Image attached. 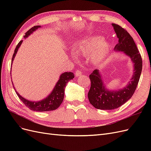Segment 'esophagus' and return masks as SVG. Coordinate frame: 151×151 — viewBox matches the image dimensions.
Here are the masks:
<instances>
[{
  "instance_id": "1",
  "label": "esophagus",
  "mask_w": 151,
  "mask_h": 151,
  "mask_svg": "<svg viewBox=\"0 0 151 151\" xmlns=\"http://www.w3.org/2000/svg\"><path fill=\"white\" fill-rule=\"evenodd\" d=\"M82 74H83V72H82L81 70H76V72H75V76H76V77H79Z\"/></svg>"
}]
</instances>
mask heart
<instances>
[{"instance_id": "1", "label": "heart", "mask_w": 151, "mask_h": 151, "mask_svg": "<svg viewBox=\"0 0 151 151\" xmlns=\"http://www.w3.org/2000/svg\"><path fill=\"white\" fill-rule=\"evenodd\" d=\"M110 48V43L104 41L101 36H97L79 42L74 52L76 54L88 57L93 64H98L106 58Z\"/></svg>"}]
</instances>
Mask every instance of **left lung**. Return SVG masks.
Masks as SVG:
<instances>
[{"label": "left lung", "mask_w": 151, "mask_h": 151, "mask_svg": "<svg viewBox=\"0 0 151 151\" xmlns=\"http://www.w3.org/2000/svg\"><path fill=\"white\" fill-rule=\"evenodd\" d=\"M118 38L115 51L123 52L129 56L134 63V74L124 88L118 91H109L103 82L99 70L95 69L89 75L91 88L88 99L93 106L99 109H113L125 103L133 96L138 85L142 68V60L134 41L130 35L119 25L112 24Z\"/></svg>", "instance_id": "1"}]
</instances>
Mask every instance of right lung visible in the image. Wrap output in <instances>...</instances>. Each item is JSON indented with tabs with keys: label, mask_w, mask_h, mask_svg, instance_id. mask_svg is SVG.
Returning a JSON list of instances; mask_svg holds the SVG:
<instances>
[{
	"label": "right lung",
	"mask_w": 151,
	"mask_h": 151,
	"mask_svg": "<svg viewBox=\"0 0 151 151\" xmlns=\"http://www.w3.org/2000/svg\"><path fill=\"white\" fill-rule=\"evenodd\" d=\"M40 26H35L33 27V28H31L25 33L24 37L25 38L28 37L31 33H33V31H36L38 28H40ZM22 43V40L20 41L15 48L14 53L12 58L11 65L14 60V58L17 52V50L20 47ZM74 77V75L72 72L63 73V74L60 75V79H58L55 86L54 89L52 91V93H50L46 98H45L39 101H29V100L22 97L16 91L14 87V89L17 95L21 100L22 102L27 107H28L31 110L36 111H53L57 109L62 104L63 100V98H64V91L66 84L68 81L72 79Z\"/></svg>",
	"instance_id": "add662e5"
}]
</instances>
